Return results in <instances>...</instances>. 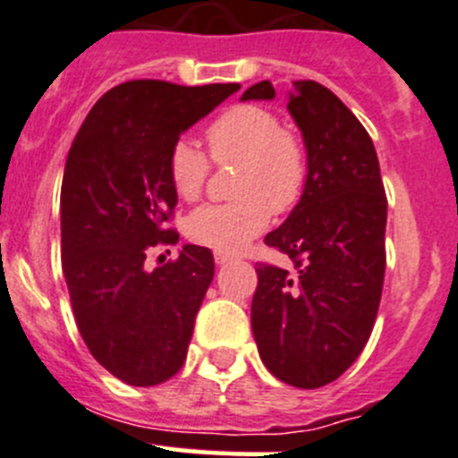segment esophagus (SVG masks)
Wrapping results in <instances>:
<instances>
[{
    "label": "esophagus",
    "mask_w": 458,
    "mask_h": 458,
    "mask_svg": "<svg viewBox=\"0 0 458 458\" xmlns=\"http://www.w3.org/2000/svg\"><path fill=\"white\" fill-rule=\"evenodd\" d=\"M215 261H216V266H225V263H228V261H233V255H228V252H219V250H216L215 252Z\"/></svg>",
    "instance_id": "34e87169"
}]
</instances>
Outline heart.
<instances>
[{
	"label": "heart",
	"mask_w": 458,
	"mask_h": 458,
	"mask_svg": "<svg viewBox=\"0 0 458 458\" xmlns=\"http://www.w3.org/2000/svg\"><path fill=\"white\" fill-rule=\"evenodd\" d=\"M208 146L216 164L239 161L237 201L201 206L188 216L186 234L199 246L237 252L263 233L272 212L297 206L306 188V152L284 131L272 110L234 106L208 126ZM210 161L192 141L182 140L168 155V177L182 199L195 201L206 186Z\"/></svg>",
	"instance_id": "obj_1"
}]
</instances>
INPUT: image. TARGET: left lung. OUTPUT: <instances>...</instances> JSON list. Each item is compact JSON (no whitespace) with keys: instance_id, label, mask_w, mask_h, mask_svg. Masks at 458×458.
<instances>
[{"instance_id":"left-lung-1","label":"left lung","mask_w":458,"mask_h":458,"mask_svg":"<svg viewBox=\"0 0 458 458\" xmlns=\"http://www.w3.org/2000/svg\"><path fill=\"white\" fill-rule=\"evenodd\" d=\"M250 99H275V88L259 81L242 95ZM288 113L306 146V188L266 243L294 270L259 263L250 321L263 366L288 386L315 390L348 370L370 339L386 275L387 199L370 135L335 92L294 81Z\"/></svg>"}]
</instances>
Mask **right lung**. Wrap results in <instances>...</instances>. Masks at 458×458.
<instances>
[{
  "mask_svg": "<svg viewBox=\"0 0 458 458\" xmlns=\"http://www.w3.org/2000/svg\"><path fill=\"white\" fill-rule=\"evenodd\" d=\"M239 88L119 84L92 106L68 152L62 266L72 312L92 357L128 386L168 381L186 361L212 252L186 243L177 261L143 263L155 246L179 242L165 228L177 206L170 150Z\"/></svg>",
  "mask_w": 458,
  "mask_h": 458,
  "instance_id": "obj_1",
  "label": "right lung"
}]
</instances>
